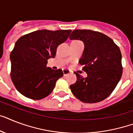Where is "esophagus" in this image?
Wrapping results in <instances>:
<instances>
[{
	"instance_id": "1",
	"label": "esophagus",
	"mask_w": 133,
	"mask_h": 133,
	"mask_svg": "<svg viewBox=\"0 0 133 133\" xmlns=\"http://www.w3.org/2000/svg\"><path fill=\"white\" fill-rule=\"evenodd\" d=\"M70 72H71V71H70V70H68V69H63V73L64 76H65L67 74H70Z\"/></svg>"
}]
</instances>
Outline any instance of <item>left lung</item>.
I'll list each match as a JSON object with an SVG mask.
<instances>
[{
  "instance_id": "8db88e82",
  "label": "left lung",
  "mask_w": 133,
  "mask_h": 133,
  "mask_svg": "<svg viewBox=\"0 0 133 133\" xmlns=\"http://www.w3.org/2000/svg\"><path fill=\"white\" fill-rule=\"evenodd\" d=\"M70 39H80L85 49L79 63L87 74L84 78L74 72L77 80L70 85L75 97L86 103L104 100L115 89L122 75V54L111 38L92 30H74Z\"/></svg>"
}]
</instances>
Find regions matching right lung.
Segmentation results:
<instances>
[{
    "instance_id": "1",
    "label": "right lung",
    "mask_w": 133,
    "mask_h": 133,
    "mask_svg": "<svg viewBox=\"0 0 133 133\" xmlns=\"http://www.w3.org/2000/svg\"><path fill=\"white\" fill-rule=\"evenodd\" d=\"M71 30H39L22 36L11 52V78L20 94L40 100L52 91L62 70L46 67L59 44L67 40Z\"/></svg>"
}]
</instances>
